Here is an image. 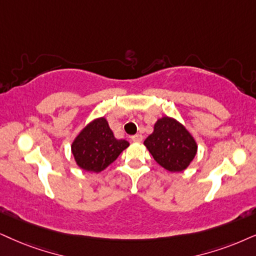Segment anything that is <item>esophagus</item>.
Segmentation results:
<instances>
[{"mask_svg":"<svg viewBox=\"0 0 256 256\" xmlns=\"http://www.w3.org/2000/svg\"><path fill=\"white\" fill-rule=\"evenodd\" d=\"M131 139L134 142H142V140H143V136L139 134H134V136H132Z\"/></svg>","mask_w":256,"mask_h":256,"instance_id":"esophagus-1","label":"esophagus"}]
</instances>
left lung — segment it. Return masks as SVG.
<instances>
[{"mask_svg":"<svg viewBox=\"0 0 256 256\" xmlns=\"http://www.w3.org/2000/svg\"><path fill=\"white\" fill-rule=\"evenodd\" d=\"M144 145L154 160L171 172L186 169L197 151L192 136L182 124L169 117L162 118L154 124V134L145 139Z\"/></svg>","mask_w":256,"mask_h":256,"instance_id":"1","label":"left lung"}]
</instances>
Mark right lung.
<instances>
[{"instance_id": "add662e5", "label": "right lung", "mask_w": 256, "mask_h": 256, "mask_svg": "<svg viewBox=\"0 0 256 256\" xmlns=\"http://www.w3.org/2000/svg\"><path fill=\"white\" fill-rule=\"evenodd\" d=\"M128 142L116 139L105 118L90 122L72 144L73 156L82 169L100 172L113 163Z\"/></svg>"}]
</instances>
